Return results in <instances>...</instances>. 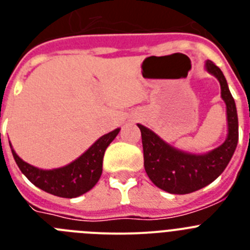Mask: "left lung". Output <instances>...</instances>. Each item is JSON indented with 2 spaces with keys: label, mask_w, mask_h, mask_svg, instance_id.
<instances>
[{
  "label": "left lung",
  "mask_w": 250,
  "mask_h": 250,
  "mask_svg": "<svg viewBox=\"0 0 250 250\" xmlns=\"http://www.w3.org/2000/svg\"><path fill=\"white\" fill-rule=\"evenodd\" d=\"M205 68L218 79L222 99L227 105L228 136L220 146L207 154L196 155L165 143L154 131L138 124L143 139L144 167L154 184L170 194H189L214 182L224 171L238 144V114L222 70L208 60Z\"/></svg>",
  "instance_id": "8db88e82"
}]
</instances>
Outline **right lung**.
Here are the masks:
<instances>
[{
	"mask_svg": "<svg viewBox=\"0 0 250 250\" xmlns=\"http://www.w3.org/2000/svg\"><path fill=\"white\" fill-rule=\"evenodd\" d=\"M120 129L105 134L70 164L57 169L43 170L22 160L16 151H11L22 174L37 188L60 198H76L96 185L103 173V159L106 147L116 138Z\"/></svg>",
	"mask_w": 250,
	"mask_h": 250,
	"instance_id": "add662e5",
	"label": "right lung"
}]
</instances>
